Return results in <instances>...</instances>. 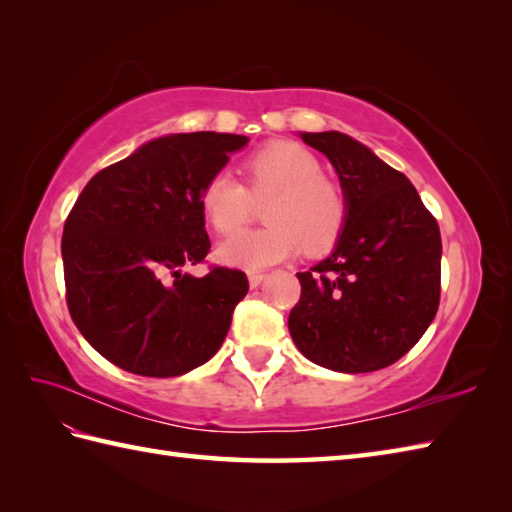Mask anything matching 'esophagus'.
Here are the masks:
<instances>
[{
  "mask_svg": "<svg viewBox=\"0 0 512 512\" xmlns=\"http://www.w3.org/2000/svg\"><path fill=\"white\" fill-rule=\"evenodd\" d=\"M266 279V275L264 273H248V284H250V288H257V286H262V281Z\"/></svg>",
  "mask_w": 512,
  "mask_h": 512,
  "instance_id": "esophagus-1",
  "label": "esophagus"
}]
</instances>
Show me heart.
<instances>
[{
  "label": "heart",
  "instance_id": "heart-1",
  "mask_svg": "<svg viewBox=\"0 0 512 512\" xmlns=\"http://www.w3.org/2000/svg\"><path fill=\"white\" fill-rule=\"evenodd\" d=\"M246 188L231 171H217L202 184L200 209L215 233L231 235L265 202L264 220L255 231H242L217 248L228 266L259 270L297 255L330 250L345 231L347 198L334 180L323 176L321 160L297 143H270L244 162Z\"/></svg>",
  "mask_w": 512,
  "mask_h": 512
}]
</instances>
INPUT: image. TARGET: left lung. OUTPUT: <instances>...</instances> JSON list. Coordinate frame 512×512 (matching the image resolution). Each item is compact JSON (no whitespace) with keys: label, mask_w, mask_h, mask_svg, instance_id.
Segmentation results:
<instances>
[{"label":"left lung","mask_w":512,"mask_h":512,"mask_svg":"<svg viewBox=\"0 0 512 512\" xmlns=\"http://www.w3.org/2000/svg\"><path fill=\"white\" fill-rule=\"evenodd\" d=\"M328 156L347 224L328 259L297 273L288 330L312 363L343 374L389 367L427 332L440 306L442 239L405 173L341 132L301 134Z\"/></svg>","instance_id":"8db88e82"}]
</instances>
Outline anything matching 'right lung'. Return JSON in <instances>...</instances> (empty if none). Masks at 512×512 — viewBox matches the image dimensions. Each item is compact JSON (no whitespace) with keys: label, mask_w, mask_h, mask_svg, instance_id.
I'll list each match as a JSON object with an SVG mask.
<instances>
[{"label":"right lung","mask_w":512,"mask_h":512,"mask_svg":"<svg viewBox=\"0 0 512 512\" xmlns=\"http://www.w3.org/2000/svg\"><path fill=\"white\" fill-rule=\"evenodd\" d=\"M237 134H171L85 184L61 237L65 301L96 352L125 372L171 378L220 350L246 297L242 270L182 273L211 248L202 184L222 171Z\"/></svg>","instance_id":"add662e5"}]
</instances>
